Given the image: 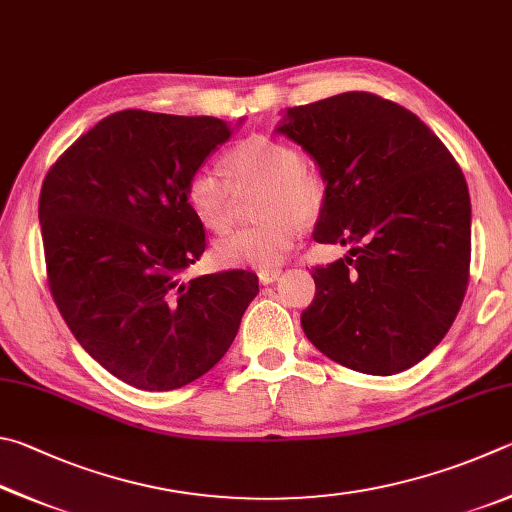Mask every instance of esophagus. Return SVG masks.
I'll return each instance as SVG.
<instances>
[{"instance_id": "esophagus-1", "label": "esophagus", "mask_w": 512, "mask_h": 512, "mask_svg": "<svg viewBox=\"0 0 512 512\" xmlns=\"http://www.w3.org/2000/svg\"><path fill=\"white\" fill-rule=\"evenodd\" d=\"M279 276H281V270H276V267H274V270H261V272H258V281H261L263 285H270V283L279 279Z\"/></svg>"}]
</instances>
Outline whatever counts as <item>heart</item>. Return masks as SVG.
I'll list each match as a JSON object with an SVG mask.
<instances>
[{
    "mask_svg": "<svg viewBox=\"0 0 512 512\" xmlns=\"http://www.w3.org/2000/svg\"><path fill=\"white\" fill-rule=\"evenodd\" d=\"M224 170L227 177L213 168H197L186 182V202L195 218L220 236L236 222L238 195L261 188L256 215L263 220L220 240L215 256L229 267L274 270L297 242L301 222L315 218L324 206V177L288 141L267 134L229 148Z\"/></svg>",
    "mask_w": 512,
    "mask_h": 512,
    "instance_id": "obj_1",
    "label": "heart"
}]
</instances>
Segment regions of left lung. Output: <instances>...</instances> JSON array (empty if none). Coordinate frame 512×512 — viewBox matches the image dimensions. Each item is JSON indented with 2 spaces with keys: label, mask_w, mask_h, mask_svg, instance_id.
Listing matches in <instances>:
<instances>
[{
  "label": "left lung",
  "mask_w": 512,
  "mask_h": 512,
  "mask_svg": "<svg viewBox=\"0 0 512 512\" xmlns=\"http://www.w3.org/2000/svg\"><path fill=\"white\" fill-rule=\"evenodd\" d=\"M276 132L326 182L312 238L351 245L312 270L303 333L346 369H411L441 344L468 290L472 211L459 164L414 112L369 92L290 107Z\"/></svg>",
  "instance_id": "obj_1"
}]
</instances>
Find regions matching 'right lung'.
<instances>
[{
    "label": "right lung",
    "mask_w": 512,
    "mask_h": 512,
    "mask_svg": "<svg viewBox=\"0 0 512 512\" xmlns=\"http://www.w3.org/2000/svg\"><path fill=\"white\" fill-rule=\"evenodd\" d=\"M229 137L213 116L114 112L42 182L53 301L78 344L130 387L173 391L202 378L258 294L247 270L182 279L206 249L186 182Z\"/></svg>",
    "instance_id": "right-lung-1"
}]
</instances>
